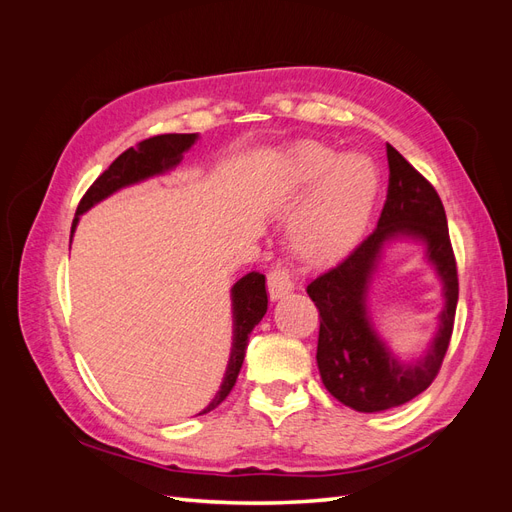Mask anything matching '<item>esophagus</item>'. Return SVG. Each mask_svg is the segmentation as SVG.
Listing matches in <instances>:
<instances>
[{
  "label": "esophagus",
  "instance_id": "esophagus-1",
  "mask_svg": "<svg viewBox=\"0 0 512 512\" xmlns=\"http://www.w3.org/2000/svg\"><path fill=\"white\" fill-rule=\"evenodd\" d=\"M267 288H269V297L273 301L286 297L288 292L294 290V282H292V277H290V271L286 267H282V265H277L267 275Z\"/></svg>",
  "mask_w": 512,
  "mask_h": 512
}]
</instances>
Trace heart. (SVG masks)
I'll use <instances>...</instances> for the list:
<instances>
[{
    "label": "heart",
    "mask_w": 512,
    "mask_h": 512,
    "mask_svg": "<svg viewBox=\"0 0 512 512\" xmlns=\"http://www.w3.org/2000/svg\"><path fill=\"white\" fill-rule=\"evenodd\" d=\"M292 173L301 181L324 177L320 190L294 228L303 250H339L361 235L378 194L374 166L361 158L335 164V153L316 143H303L290 153Z\"/></svg>",
    "instance_id": "b5f03b06"
}]
</instances>
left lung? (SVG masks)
<instances>
[{
  "mask_svg": "<svg viewBox=\"0 0 512 512\" xmlns=\"http://www.w3.org/2000/svg\"><path fill=\"white\" fill-rule=\"evenodd\" d=\"M386 158L389 192L376 230L335 267L307 284L309 299L320 312L316 361L322 384L356 412L404 406L436 380L451 344L459 299L457 262L436 188L395 147L386 145ZM397 236L426 243L445 294L441 329L426 356L410 364L399 362L388 350L366 314V288L381 247Z\"/></svg>",
  "mask_w": 512,
  "mask_h": 512,
  "instance_id": "1",
  "label": "left lung"
}]
</instances>
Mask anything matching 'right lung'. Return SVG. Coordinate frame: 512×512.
<instances>
[{"label": "right lung", "mask_w": 512, "mask_h": 512, "mask_svg": "<svg viewBox=\"0 0 512 512\" xmlns=\"http://www.w3.org/2000/svg\"><path fill=\"white\" fill-rule=\"evenodd\" d=\"M196 138L198 134H160V136H151L147 141L138 143L136 147L123 151L121 156L108 166L94 183H91V188L81 198L79 209H76L74 222H72V235H74L76 224H79V218L85 211L98 205L100 200L111 196L113 192L126 188V185L168 173L170 168H175L183 160V153L196 143ZM230 299H232V350H230L228 367H226L220 391L215 393L211 404L200 414L218 408L237 382V376L245 359L247 339H250V333L262 320V316L267 314L269 299H267V288H265V275L258 271L243 275L241 280L230 288Z\"/></svg>", "instance_id": "1"}]
</instances>
